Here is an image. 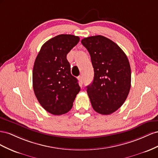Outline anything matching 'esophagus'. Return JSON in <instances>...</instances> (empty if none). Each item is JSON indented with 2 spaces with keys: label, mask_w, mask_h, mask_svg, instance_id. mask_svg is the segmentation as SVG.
Returning a JSON list of instances; mask_svg holds the SVG:
<instances>
[{
  "label": "esophagus",
  "mask_w": 158,
  "mask_h": 158,
  "mask_svg": "<svg viewBox=\"0 0 158 158\" xmlns=\"http://www.w3.org/2000/svg\"><path fill=\"white\" fill-rule=\"evenodd\" d=\"M79 81L81 82V83H83V76L82 75H80L79 77Z\"/></svg>",
  "instance_id": "1"
}]
</instances>
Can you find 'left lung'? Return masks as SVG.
<instances>
[{
    "label": "left lung",
    "instance_id": "obj_1",
    "mask_svg": "<svg viewBox=\"0 0 158 158\" xmlns=\"http://www.w3.org/2000/svg\"><path fill=\"white\" fill-rule=\"evenodd\" d=\"M94 68L93 83L87 87L93 109L99 114L113 113L123 105L131 87L128 57L118 45L102 35L85 38Z\"/></svg>",
    "mask_w": 158,
    "mask_h": 158
}]
</instances>
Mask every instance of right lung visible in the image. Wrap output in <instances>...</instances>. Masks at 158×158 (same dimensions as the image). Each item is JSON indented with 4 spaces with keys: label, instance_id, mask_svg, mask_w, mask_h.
<instances>
[{
    "label": "right lung",
    "instance_id": "obj_1",
    "mask_svg": "<svg viewBox=\"0 0 158 158\" xmlns=\"http://www.w3.org/2000/svg\"><path fill=\"white\" fill-rule=\"evenodd\" d=\"M79 42L71 34H60L42 46L34 62L33 89L38 102L53 115L69 112L80 91L78 81L71 74L67 54Z\"/></svg>",
    "mask_w": 158,
    "mask_h": 158
}]
</instances>
